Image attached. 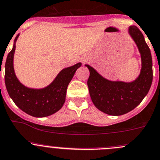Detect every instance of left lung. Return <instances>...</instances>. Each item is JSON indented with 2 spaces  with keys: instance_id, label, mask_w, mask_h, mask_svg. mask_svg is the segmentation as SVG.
<instances>
[{
  "instance_id": "8db88e82",
  "label": "left lung",
  "mask_w": 160,
  "mask_h": 160,
  "mask_svg": "<svg viewBox=\"0 0 160 160\" xmlns=\"http://www.w3.org/2000/svg\"><path fill=\"white\" fill-rule=\"evenodd\" d=\"M128 32L135 42L141 58V72L135 80H109L92 66L85 65L90 72L88 86L92 102L97 109L109 115H122L136 108L148 93L152 83V54L144 35L135 26L129 27Z\"/></svg>"
}]
</instances>
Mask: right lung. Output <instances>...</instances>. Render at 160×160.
<instances>
[{"label":"right lung","mask_w":160,"mask_h":160,"mask_svg":"<svg viewBox=\"0 0 160 160\" xmlns=\"http://www.w3.org/2000/svg\"><path fill=\"white\" fill-rule=\"evenodd\" d=\"M19 35L15 38L12 50L6 59L4 81L7 92L15 104L26 114L36 118L47 117L63 107L68 83L82 64L79 62L62 69L53 82L43 88L26 87L17 79L13 66L16 42Z\"/></svg>","instance_id":"obj_1"}]
</instances>
